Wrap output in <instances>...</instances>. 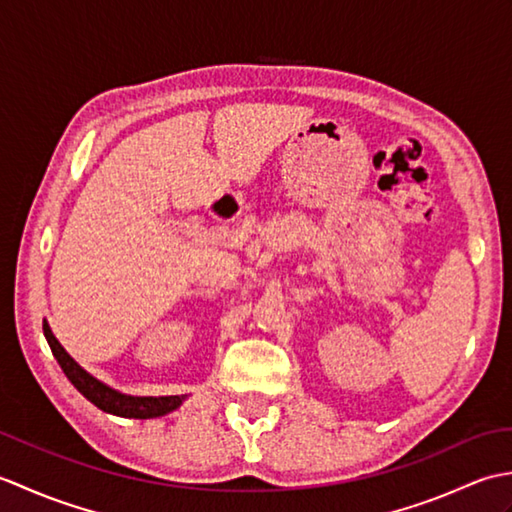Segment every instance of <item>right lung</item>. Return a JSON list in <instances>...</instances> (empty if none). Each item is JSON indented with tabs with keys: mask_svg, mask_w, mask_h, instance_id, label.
Listing matches in <instances>:
<instances>
[{
	"mask_svg": "<svg viewBox=\"0 0 512 512\" xmlns=\"http://www.w3.org/2000/svg\"><path fill=\"white\" fill-rule=\"evenodd\" d=\"M43 334H46V341L50 345V350L57 358V363L61 365L63 374L68 376L70 383L81 391V394L88 398L92 405L99 409L114 413V416L121 418H138V420H147V418H160L165 413L178 409L182 405V400L187 396H127L116 391L112 387H107L101 380H96L92 374L85 372V369L74 361V358L63 350V345L54 339V334L50 330V325L43 321Z\"/></svg>",
	"mask_w": 512,
	"mask_h": 512,
	"instance_id": "right-lung-1",
	"label": "right lung"
}]
</instances>
